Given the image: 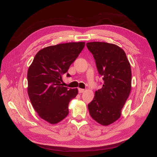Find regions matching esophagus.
Returning a JSON list of instances; mask_svg holds the SVG:
<instances>
[{
  "label": "esophagus",
  "mask_w": 157,
  "mask_h": 157,
  "mask_svg": "<svg viewBox=\"0 0 157 157\" xmlns=\"http://www.w3.org/2000/svg\"><path fill=\"white\" fill-rule=\"evenodd\" d=\"M83 91H84V90H83V89H82V88H78V92H79V94L83 93Z\"/></svg>",
  "instance_id": "obj_1"
}]
</instances>
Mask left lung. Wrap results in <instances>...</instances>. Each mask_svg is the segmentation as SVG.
I'll return each instance as SVG.
<instances>
[{
	"mask_svg": "<svg viewBox=\"0 0 157 157\" xmlns=\"http://www.w3.org/2000/svg\"><path fill=\"white\" fill-rule=\"evenodd\" d=\"M86 46L104 81L101 89L95 91L93 101L88 104V109L98 123L109 125L120 117L130 94L131 66L124 52L113 44L93 42Z\"/></svg>",
	"mask_w": 157,
	"mask_h": 157,
	"instance_id": "8db88e82",
	"label": "left lung"
}]
</instances>
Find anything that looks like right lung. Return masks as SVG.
I'll use <instances>...</instances> for the list:
<instances>
[{"label": "right lung", "mask_w": 157, "mask_h": 157, "mask_svg": "<svg viewBox=\"0 0 157 157\" xmlns=\"http://www.w3.org/2000/svg\"><path fill=\"white\" fill-rule=\"evenodd\" d=\"M85 42L51 46L36 54L27 74L28 94L34 109L44 120L58 123L69 113L68 105L78 93L77 88L63 87L62 76L82 51ZM67 77L70 75L67 74Z\"/></svg>", "instance_id": "obj_1"}]
</instances>
